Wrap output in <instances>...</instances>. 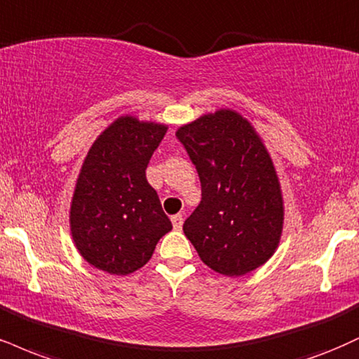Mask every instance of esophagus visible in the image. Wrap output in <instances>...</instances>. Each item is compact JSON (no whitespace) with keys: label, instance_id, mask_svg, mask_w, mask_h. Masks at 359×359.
Returning <instances> with one entry per match:
<instances>
[{"label":"esophagus","instance_id":"1","mask_svg":"<svg viewBox=\"0 0 359 359\" xmlns=\"http://www.w3.org/2000/svg\"><path fill=\"white\" fill-rule=\"evenodd\" d=\"M182 224H184L182 215H180V214L172 215V226H174L175 231H180V229H182Z\"/></svg>","mask_w":359,"mask_h":359}]
</instances>
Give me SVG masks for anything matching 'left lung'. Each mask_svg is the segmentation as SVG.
<instances>
[{
  "label": "left lung",
  "mask_w": 359,
  "mask_h": 359,
  "mask_svg": "<svg viewBox=\"0 0 359 359\" xmlns=\"http://www.w3.org/2000/svg\"><path fill=\"white\" fill-rule=\"evenodd\" d=\"M197 168L202 201L184 234L202 262L224 276H244L278 249L284 202L276 168L249 120L221 109L175 132Z\"/></svg>",
  "instance_id": "8db88e82"
}]
</instances>
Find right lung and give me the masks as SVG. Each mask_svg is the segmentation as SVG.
<instances>
[{
    "instance_id": "obj_1",
    "label": "right lung",
    "mask_w": 359,
    "mask_h": 359,
    "mask_svg": "<svg viewBox=\"0 0 359 359\" xmlns=\"http://www.w3.org/2000/svg\"><path fill=\"white\" fill-rule=\"evenodd\" d=\"M165 132L167 125L123 115L90 147L73 192L70 231L81 257L97 269L116 276L140 269L172 229L145 177Z\"/></svg>"
}]
</instances>
